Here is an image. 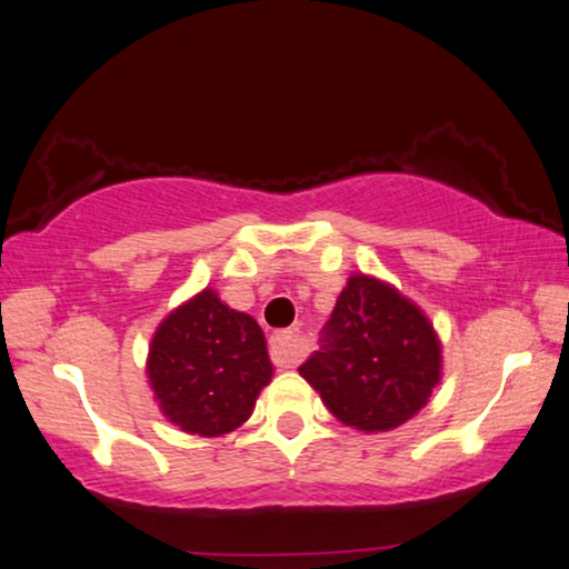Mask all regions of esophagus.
Returning <instances> with one entry per match:
<instances>
[{"instance_id": "34e87169", "label": "esophagus", "mask_w": 569, "mask_h": 569, "mask_svg": "<svg viewBox=\"0 0 569 569\" xmlns=\"http://www.w3.org/2000/svg\"><path fill=\"white\" fill-rule=\"evenodd\" d=\"M301 356V346H299V335L291 332V330H283V332H276L273 338H270V361L281 368L293 366L299 361Z\"/></svg>"}]
</instances>
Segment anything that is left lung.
<instances>
[{
    "instance_id": "left-lung-1",
    "label": "left lung",
    "mask_w": 569,
    "mask_h": 569,
    "mask_svg": "<svg viewBox=\"0 0 569 569\" xmlns=\"http://www.w3.org/2000/svg\"><path fill=\"white\" fill-rule=\"evenodd\" d=\"M335 418L358 430L410 420L441 381V342L428 317L395 288L353 276L299 366Z\"/></svg>"
}]
</instances>
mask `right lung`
Listing matches in <instances>:
<instances>
[{"mask_svg":"<svg viewBox=\"0 0 569 569\" xmlns=\"http://www.w3.org/2000/svg\"><path fill=\"white\" fill-rule=\"evenodd\" d=\"M147 371L167 420L213 438L250 418L273 366L260 325L206 288L159 325Z\"/></svg>","mask_w":569,"mask_h":569,"instance_id":"obj_1","label":"right lung"}]
</instances>
